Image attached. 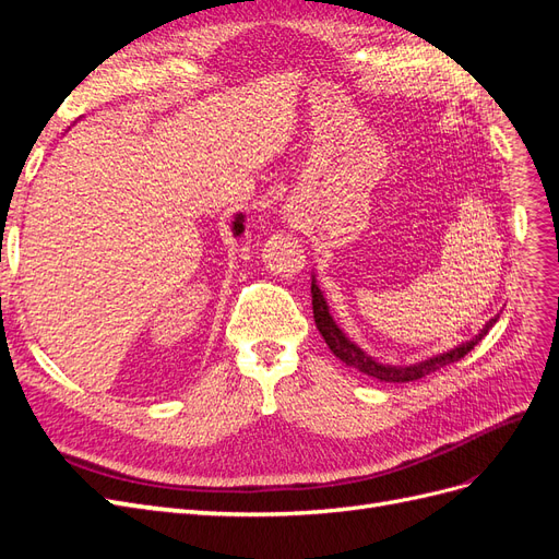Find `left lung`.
I'll return each instance as SVG.
<instances>
[{
	"label": "left lung",
	"mask_w": 559,
	"mask_h": 559,
	"mask_svg": "<svg viewBox=\"0 0 559 559\" xmlns=\"http://www.w3.org/2000/svg\"><path fill=\"white\" fill-rule=\"evenodd\" d=\"M312 314H314V324H317L319 333L324 335V341H326L329 349L335 354V357L341 359L345 366L359 370V373H364L368 378H376L380 382H413V380H419V378H425L429 373H436V370H441L443 366L464 359L466 354L483 341L487 331L497 324V317L489 319L485 329L476 337H473V341L462 343L460 347H454L445 354H436V357H431L427 361L411 364V366H382L376 359H370L368 354L361 352L357 345L349 343L345 333L337 329L333 317L329 314L326 300H324V296H321L314 280H312Z\"/></svg>",
	"instance_id": "left-lung-1"
}]
</instances>
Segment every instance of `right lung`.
<instances>
[{"label":"right lung","instance_id":"right-lung-1","mask_svg":"<svg viewBox=\"0 0 559 559\" xmlns=\"http://www.w3.org/2000/svg\"><path fill=\"white\" fill-rule=\"evenodd\" d=\"M245 230V226H242V216L238 214V216H235V224H233V233L235 235H240Z\"/></svg>","mask_w":559,"mask_h":559}]
</instances>
